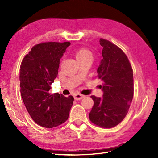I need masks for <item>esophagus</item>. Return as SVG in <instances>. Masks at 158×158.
I'll use <instances>...</instances> for the list:
<instances>
[{
	"label": "esophagus",
	"instance_id": "34e87169",
	"mask_svg": "<svg viewBox=\"0 0 158 158\" xmlns=\"http://www.w3.org/2000/svg\"><path fill=\"white\" fill-rule=\"evenodd\" d=\"M84 98H85V96L84 95H81V94H76L74 96V100H81V99H83Z\"/></svg>",
	"mask_w": 158,
	"mask_h": 158
}]
</instances>
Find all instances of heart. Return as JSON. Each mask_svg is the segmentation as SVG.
<instances>
[{"label": "heart", "instance_id": "heart-1", "mask_svg": "<svg viewBox=\"0 0 158 158\" xmlns=\"http://www.w3.org/2000/svg\"><path fill=\"white\" fill-rule=\"evenodd\" d=\"M76 58L77 60H81L88 58H92V53L86 48L81 47L76 51Z\"/></svg>", "mask_w": 158, "mask_h": 158}]
</instances>
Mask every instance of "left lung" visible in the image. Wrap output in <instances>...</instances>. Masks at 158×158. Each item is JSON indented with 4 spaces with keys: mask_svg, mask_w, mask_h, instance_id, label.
I'll use <instances>...</instances> for the list:
<instances>
[{
    "mask_svg": "<svg viewBox=\"0 0 158 158\" xmlns=\"http://www.w3.org/2000/svg\"><path fill=\"white\" fill-rule=\"evenodd\" d=\"M102 59L98 68L102 81L103 98L91 95L94 105L89 114L93 124L111 128L125 118L134 95L133 71L129 60L121 49L110 41L100 38Z\"/></svg>",
    "mask_w": 158,
    "mask_h": 158,
    "instance_id": "8db88e82",
    "label": "left lung"
}]
</instances>
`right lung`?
I'll return each instance as SVG.
<instances>
[{"label": "right lung", "mask_w": 158, "mask_h": 158, "mask_svg": "<svg viewBox=\"0 0 158 158\" xmlns=\"http://www.w3.org/2000/svg\"><path fill=\"white\" fill-rule=\"evenodd\" d=\"M70 42H42L32 47L20 66V91L29 115L37 124L52 128L68 120L74 98L51 94L60 59Z\"/></svg>", "instance_id": "right-lung-1"}]
</instances>
